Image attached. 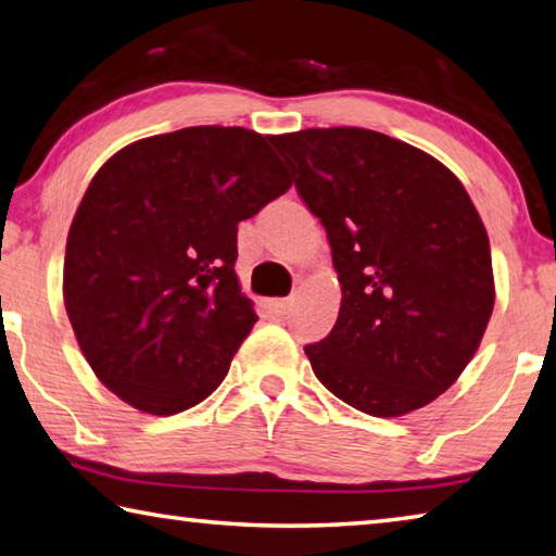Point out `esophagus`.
Wrapping results in <instances>:
<instances>
[{
	"label": "esophagus",
	"instance_id": "obj_1",
	"mask_svg": "<svg viewBox=\"0 0 556 556\" xmlns=\"http://www.w3.org/2000/svg\"><path fill=\"white\" fill-rule=\"evenodd\" d=\"M291 306H294V301H291V299H269L267 301L269 313H271V316H277V318H285L287 313L291 311Z\"/></svg>",
	"mask_w": 556,
	"mask_h": 556
}]
</instances>
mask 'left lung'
Here are the masks:
<instances>
[{"mask_svg":"<svg viewBox=\"0 0 556 556\" xmlns=\"http://www.w3.org/2000/svg\"><path fill=\"white\" fill-rule=\"evenodd\" d=\"M271 143L326 228L342 289L328 338L304 348L318 381L377 418L428 406L477 355L496 301L467 189L440 160L369 128Z\"/></svg>","mask_w":556,"mask_h":556,"instance_id":"left-lung-1","label":"left lung"}]
</instances>
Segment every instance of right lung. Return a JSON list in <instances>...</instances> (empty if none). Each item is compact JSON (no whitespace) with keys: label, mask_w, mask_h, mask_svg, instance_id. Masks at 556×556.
Masks as SVG:
<instances>
[{"label":"right lung","mask_w":556,"mask_h":556,"mask_svg":"<svg viewBox=\"0 0 556 556\" xmlns=\"http://www.w3.org/2000/svg\"><path fill=\"white\" fill-rule=\"evenodd\" d=\"M291 187L269 138L194 126L121 148L67 233L63 299L89 367L121 401L175 416L226 379L255 326L238 224Z\"/></svg>","instance_id":"obj_1"}]
</instances>
